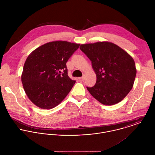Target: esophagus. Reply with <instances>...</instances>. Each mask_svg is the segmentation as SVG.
I'll list each match as a JSON object with an SVG mask.
<instances>
[{
	"instance_id": "34e87169",
	"label": "esophagus",
	"mask_w": 155,
	"mask_h": 155,
	"mask_svg": "<svg viewBox=\"0 0 155 155\" xmlns=\"http://www.w3.org/2000/svg\"><path fill=\"white\" fill-rule=\"evenodd\" d=\"M79 79H80V80H81V81H85V75H84L82 78H79Z\"/></svg>"
}]
</instances>
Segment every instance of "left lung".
<instances>
[{
    "label": "left lung",
    "instance_id": "8db88e82",
    "mask_svg": "<svg viewBox=\"0 0 155 155\" xmlns=\"http://www.w3.org/2000/svg\"><path fill=\"white\" fill-rule=\"evenodd\" d=\"M81 50L91 61L97 81L89 93L103 104L121 101L133 88L137 70L132 57L119 46L109 42L82 44Z\"/></svg>",
    "mask_w": 155,
    "mask_h": 155
}]
</instances>
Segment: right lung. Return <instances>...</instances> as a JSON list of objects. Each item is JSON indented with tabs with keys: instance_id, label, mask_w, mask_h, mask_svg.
<instances>
[{
	"instance_id": "obj_1",
	"label": "right lung",
	"mask_w": 155,
	"mask_h": 155,
	"mask_svg": "<svg viewBox=\"0 0 155 155\" xmlns=\"http://www.w3.org/2000/svg\"><path fill=\"white\" fill-rule=\"evenodd\" d=\"M79 45L62 41L51 42L28 56L21 82L28 98L36 106L54 108L69 93L76 81L68 77L66 63Z\"/></svg>"
}]
</instances>
